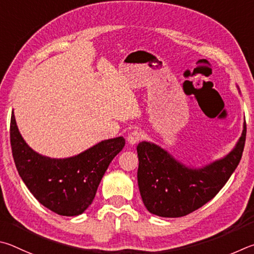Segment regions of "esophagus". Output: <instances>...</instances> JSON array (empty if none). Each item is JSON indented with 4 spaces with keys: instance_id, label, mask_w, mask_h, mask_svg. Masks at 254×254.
<instances>
[{
    "instance_id": "1",
    "label": "esophagus",
    "mask_w": 254,
    "mask_h": 254,
    "mask_svg": "<svg viewBox=\"0 0 254 254\" xmlns=\"http://www.w3.org/2000/svg\"><path fill=\"white\" fill-rule=\"evenodd\" d=\"M141 139H143V132L139 131V130L130 131L129 134H128V137H127L128 143H129L130 145H135L137 143H139Z\"/></svg>"
}]
</instances>
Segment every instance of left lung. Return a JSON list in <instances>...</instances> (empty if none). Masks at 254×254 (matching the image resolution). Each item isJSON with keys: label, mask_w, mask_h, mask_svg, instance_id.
<instances>
[{"label": "left lung", "mask_w": 254, "mask_h": 254, "mask_svg": "<svg viewBox=\"0 0 254 254\" xmlns=\"http://www.w3.org/2000/svg\"><path fill=\"white\" fill-rule=\"evenodd\" d=\"M247 124L235 148L224 158L199 170L175 161L166 150L148 141L137 146L138 188L147 210L163 217L185 216L215 196L241 161Z\"/></svg>", "instance_id": "8db88e82"}]
</instances>
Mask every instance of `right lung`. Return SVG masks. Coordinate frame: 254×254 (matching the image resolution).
Here are the masks:
<instances>
[{
	"label": "right lung",
	"mask_w": 254,
	"mask_h": 254,
	"mask_svg": "<svg viewBox=\"0 0 254 254\" xmlns=\"http://www.w3.org/2000/svg\"><path fill=\"white\" fill-rule=\"evenodd\" d=\"M13 158L22 181L49 210L64 216L79 215L92 203L110 162L124 148L123 137L107 139L77 156L55 159L31 149L11 116Z\"/></svg>",
	"instance_id": "right-lung-1"
}]
</instances>
